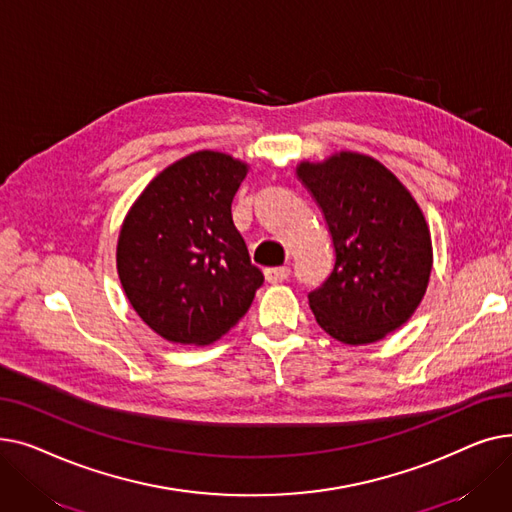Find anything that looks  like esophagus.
I'll list each match as a JSON object with an SVG mask.
<instances>
[{"label": "esophagus", "mask_w": 512, "mask_h": 512, "mask_svg": "<svg viewBox=\"0 0 512 512\" xmlns=\"http://www.w3.org/2000/svg\"><path fill=\"white\" fill-rule=\"evenodd\" d=\"M288 276H290V267H288V265H282V267H267V270H265V280L272 282V284L284 282Z\"/></svg>", "instance_id": "34e87169"}]
</instances>
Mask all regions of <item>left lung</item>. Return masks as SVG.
Masks as SVG:
<instances>
[{
	"mask_svg": "<svg viewBox=\"0 0 512 512\" xmlns=\"http://www.w3.org/2000/svg\"><path fill=\"white\" fill-rule=\"evenodd\" d=\"M299 180L324 213L334 270L309 292V307L332 338L378 342L419 307L432 274V236L423 211L386 166L340 151L297 166Z\"/></svg>",
	"mask_w": 512,
	"mask_h": 512,
	"instance_id": "1",
	"label": "left lung"
}]
</instances>
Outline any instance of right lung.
I'll return each instance as SVG.
<instances>
[{"label":"right lung","mask_w":512,"mask_h":512,"mask_svg":"<svg viewBox=\"0 0 512 512\" xmlns=\"http://www.w3.org/2000/svg\"><path fill=\"white\" fill-rule=\"evenodd\" d=\"M249 166L197 151L159 172L126 213L118 276L145 324L170 342L209 344L245 315L263 284L232 222Z\"/></svg>","instance_id":"obj_1"}]
</instances>
